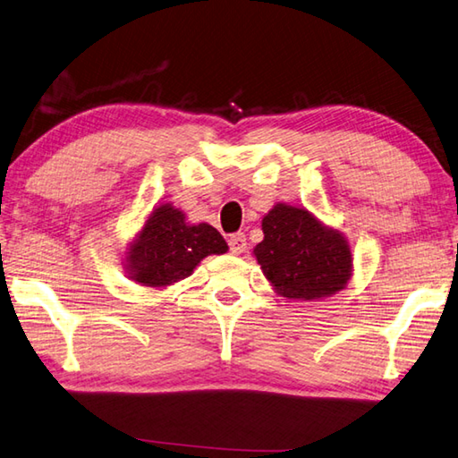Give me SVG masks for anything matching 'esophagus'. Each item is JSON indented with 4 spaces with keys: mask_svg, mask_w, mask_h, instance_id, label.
<instances>
[{
    "mask_svg": "<svg viewBox=\"0 0 458 458\" xmlns=\"http://www.w3.org/2000/svg\"><path fill=\"white\" fill-rule=\"evenodd\" d=\"M228 246H230V252L232 254H244L246 252V234H242V232H238V234H232L228 238Z\"/></svg>",
    "mask_w": 458,
    "mask_h": 458,
    "instance_id": "34e87169",
    "label": "esophagus"
}]
</instances>
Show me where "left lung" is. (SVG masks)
<instances>
[{"label":"left lung","instance_id":"1","mask_svg":"<svg viewBox=\"0 0 458 458\" xmlns=\"http://www.w3.org/2000/svg\"><path fill=\"white\" fill-rule=\"evenodd\" d=\"M262 230L264 240L254 256L284 298L319 300L345 288L353 264L342 232L288 204H276L264 216Z\"/></svg>","mask_w":458,"mask_h":458}]
</instances>
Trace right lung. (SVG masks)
<instances>
[{
	"mask_svg": "<svg viewBox=\"0 0 458 458\" xmlns=\"http://www.w3.org/2000/svg\"><path fill=\"white\" fill-rule=\"evenodd\" d=\"M226 240L210 224H188L182 210L160 204L152 210L127 252L129 277L148 288H165L194 272L200 259L224 254Z\"/></svg>",
	"mask_w": 458,
	"mask_h": 458,
	"instance_id": "1",
	"label": "right lung"
}]
</instances>
